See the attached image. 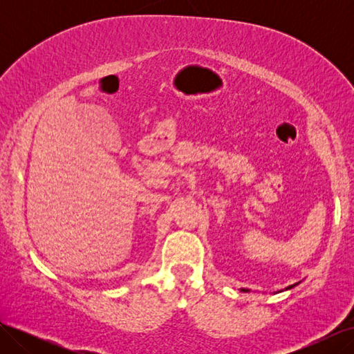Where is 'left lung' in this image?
<instances>
[{
  "mask_svg": "<svg viewBox=\"0 0 354 354\" xmlns=\"http://www.w3.org/2000/svg\"><path fill=\"white\" fill-rule=\"evenodd\" d=\"M292 286H294V285H291V286H288V289H291ZM242 291H243V292H246V291H248V289H242Z\"/></svg>",
  "mask_w": 354,
  "mask_h": 354,
  "instance_id": "left-lung-1",
  "label": "left lung"
}]
</instances>
